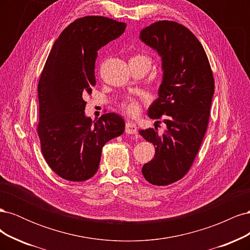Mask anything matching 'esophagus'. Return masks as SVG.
<instances>
[{
	"label": "esophagus",
	"mask_w": 250,
	"mask_h": 250,
	"mask_svg": "<svg viewBox=\"0 0 250 250\" xmlns=\"http://www.w3.org/2000/svg\"><path fill=\"white\" fill-rule=\"evenodd\" d=\"M125 131L128 134H137L138 129H137V125L132 123L131 121H127L126 126H125Z\"/></svg>",
	"instance_id": "34e87169"
}]
</instances>
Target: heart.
I'll list each match as a JSON object with an SVG mask.
<instances>
[{"label":"heart","mask_w":250,"mask_h":250,"mask_svg":"<svg viewBox=\"0 0 250 250\" xmlns=\"http://www.w3.org/2000/svg\"><path fill=\"white\" fill-rule=\"evenodd\" d=\"M133 58H147V57L138 55ZM122 109L127 113V115L134 117L137 116L140 111V103L135 99H131L130 98V99H127L122 103Z\"/></svg>","instance_id":"obj_1"}]
</instances>
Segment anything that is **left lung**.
I'll return each mask as SVG.
<instances>
[{
    "label": "left lung",
    "instance_id": "1",
    "mask_svg": "<svg viewBox=\"0 0 250 250\" xmlns=\"http://www.w3.org/2000/svg\"><path fill=\"white\" fill-rule=\"evenodd\" d=\"M140 39L162 58L163 80L148 115L163 118L167 125L162 135L156 127L139 131L155 147L154 158L143 166L142 173L150 184L167 186L186 175L199 151L209 120L214 76L202 44L178 22H153L142 30Z\"/></svg>",
    "mask_w": 250,
    "mask_h": 250
}]
</instances>
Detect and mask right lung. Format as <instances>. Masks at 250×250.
Instances as JSON below:
<instances>
[{
    "label": "right lung",
    "instance_id": "obj_1",
    "mask_svg": "<svg viewBox=\"0 0 250 250\" xmlns=\"http://www.w3.org/2000/svg\"><path fill=\"white\" fill-rule=\"evenodd\" d=\"M125 22L104 17L74 21L53 44L39 86L37 133L49 167L70 181H84L99 168L103 146L122 134L125 123L115 112L92 121L85 98L96 85L98 50L125 31Z\"/></svg>",
    "mask_w": 250,
    "mask_h": 250
}]
</instances>
